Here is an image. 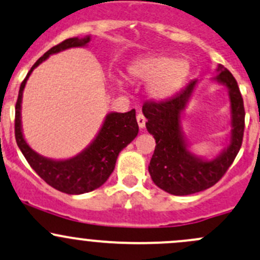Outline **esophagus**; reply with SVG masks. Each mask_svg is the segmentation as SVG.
I'll use <instances>...</instances> for the list:
<instances>
[{"mask_svg":"<svg viewBox=\"0 0 260 260\" xmlns=\"http://www.w3.org/2000/svg\"><path fill=\"white\" fill-rule=\"evenodd\" d=\"M137 122H138V125L139 128H144V125H146V117L143 116L142 113H138L137 114Z\"/></svg>","mask_w":260,"mask_h":260,"instance_id":"34e87169","label":"esophagus"}]
</instances>
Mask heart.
Wrapping results in <instances>:
<instances>
[{
  "label": "heart",
  "instance_id": "heart-1",
  "mask_svg": "<svg viewBox=\"0 0 260 260\" xmlns=\"http://www.w3.org/2000/svg\"><path fill=\"white\" fill-rule=\"evenodd\" d=\"M127 73L133 80L147 83V94L152 100L165 101L184 86L190 64L187 59H176L168 54H149L131 62Z\"/></svg>",
  "mask_w": 260,
  "mask_h": 260
}]
</instances>
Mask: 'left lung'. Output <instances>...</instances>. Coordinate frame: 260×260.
Segmentation results:
<instances>
[{"mask_svg":"<svg viewBox=\"0 0 260 260\" xmlns=\"http://www.w3.org/2000/svg\"><path fill=\"white\" fill-rule=\"evenodd\" d=\"M210 81L224 87L229 97V125L225 147L213 158L192 151L183 129V114L201 80L190 82L179 94L163 102H147L142 107L147 131L155 139V149L148 166L155 185L173 196H188L214 185L238 154L244 133V106L238 83L222 64Z\"/></svg>","mask_w":260,"mask_h":260,"instance_id":"8db88e82","label":"left lung"}]
</instances>
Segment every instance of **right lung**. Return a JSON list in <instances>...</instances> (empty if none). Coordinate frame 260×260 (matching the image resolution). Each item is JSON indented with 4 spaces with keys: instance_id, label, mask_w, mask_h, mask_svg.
Instances as JSON below:
<instances>
[{
    "instance_id": "obj_1",
    "label": "right lung",
    "mask_w": 260,
    "mask_h": 260,
    "mask_svg": "<svg viewBox=\"0 0 260 260\" xmlns=\"http://www.w3.org/2000/svg\"><path fill=\"white\" fill-rule=\"evenodd\" d=\"M92 36L73 37L52 47L32 66L26 78L21 83L16 103L15 136L18 148L27 159L28 165L47 184L59 192L67 194H83L92 192L106 183L116 167L117 158L123 148L128 146L138 135V123L136 111L132 109L125 113L109 112L106 114L102 125L91 143L71 158L52 159L41 155L29 147L24 139L22 129V97L29 76L42 62L52 54L76 47H87Z\"/></svg>"
}]
</instances>
